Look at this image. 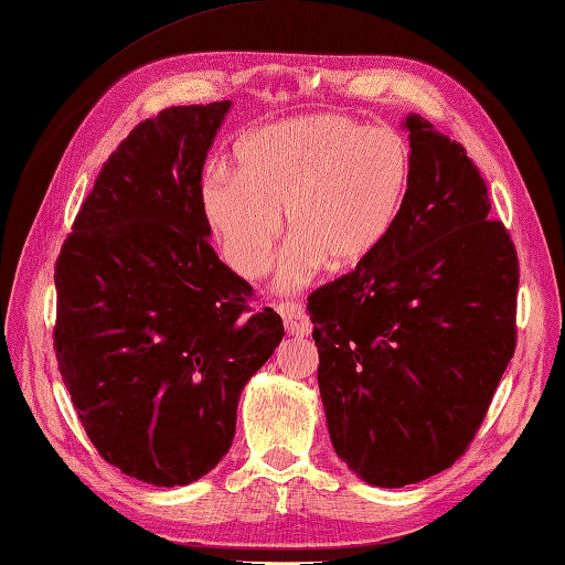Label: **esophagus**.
<instances>
[{"label":"esophagus","instance_id":"esophagus-1","mask_svg":"<svg viewBox=\"0 0 565 565\" xmlns=\"http://www.w3.org/2000/svg\"><path fill=\"white\" fill-rule=\"evenodd\" d=\"M279 313L284 318V326H286V330H289V334H294V338H308L310 328L313 326H310V320H308L301 303H281Z\"/></svg>","mask_w":565,"mask_h":565}]
</instances>
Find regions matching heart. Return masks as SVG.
Returning <instances> with one entry per match:
<instances>
[{
    "label": "heart",
    "mask_w": 565,
    "mask_h": 565,
    "mask_svg": "<svg viewBox=\"0 0 565 565\" xmlns=\"http://www.w3.org/2000/svg\"><path fill=\"white\" fill-rule=\"evenodd\" d=\"M237 174L215 164L199 201L215 245L237 276L267 274L276 243L284 252L279 289L296 291L328 267H362L386 243L405 206L413 150L391 128L318 111L252 130L235 148Z\"/></svg>",
    "instance_id": "obj_1"
}]
</instances>
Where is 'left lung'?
I'll return each instance as SVG.
<instances>
[{
    "label": "left lung",
    "mask_w": 565,
    "mask_h": 565,
    "mask_svg": "<svg viewBox=\"0 0 565 565\" xmlns=\"http://www.w3.org/2000/svg\"><path fill=\"white\" fill-rule=\"evenodd\" d=\"M405 206L362 267L308 298L334 454L369 486L449 468L514 354L518 255L459 142L407 114Z\"/></svg>",
    "instance_id": "obj_1"
}]
</instances>
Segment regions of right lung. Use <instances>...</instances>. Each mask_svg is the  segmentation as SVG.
<instances>
[{"mask_svg": "<svg viewBox=\"0 0 565 565\" xmlns=\"http://www.w3.org/2000/svg\"><path fill=\"white\" fill-rule=\"evenodd\" d=\"M233 102L172 106L104 164L55 267L57 369L94 447L136 481L213 471L284 338L209 245L201 174Z\"/></svg>", "mask_w": 565, "mask_h": 565, "instance_id": "add662e5", "label": "right lung"}]
</instances>
